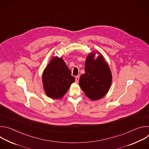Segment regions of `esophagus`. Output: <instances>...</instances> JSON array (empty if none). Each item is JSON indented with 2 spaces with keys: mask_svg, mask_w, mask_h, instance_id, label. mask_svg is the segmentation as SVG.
Wrapping results in <instances>:
<instances>
[{
  "mask_svg": "<svg viewBox=\"0 0 149 149\" xmlns=\"http://www.w3.org/2000/svg\"><path fill=\"white\" fill-rule=\"evenodd\" d=\"M79 76H76L75 77V82L78 83L79 82Z\"/></svg>",
  "mask_w": 149,
  "mask_h": 149,
  "instance_id": "obj_1",
  "label": "esophagus"
}]
</instances>
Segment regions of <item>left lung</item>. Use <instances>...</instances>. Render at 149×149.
I'll list each match as a JSON object with an SVG mask.
<instances>
[{
  "mask_svg": "<svg viewBox=\"0 0 149 149\" xmlns=\"http://www.w3.org/2000/svg\"><path fill=\"white\" fill-rule=\"evenodd\" d=\"M95 53L89 54L85 63V73L80 77L79 84L89 98L97 100L109 91L112 75L108 64L100 54L94 59Z\"/></svg>",
  "mask_w": 149,
  "mask_h": 149,
  "instance_id": "1",
  "label": "left lung"
}]
</instances>
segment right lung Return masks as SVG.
I'll return each mask as SVG.
<instances>
[{
  "instance_id": "right-lung-1",
  "label": "right lung",
  "mask_w": 149,
  "mask_h": 149,
  "mask_svg": "<svg viewBox=\"0 0 149 149\" xmlns=\"http://www.w3.org/2000/svg\"><path fill=\"white\" fill-rule=\"evenodd\" d=\"M74 81L75 77L62 58L54 57L42 75L45 92L54 99L62 98Z\"/></svg>"
}]
</instances>
